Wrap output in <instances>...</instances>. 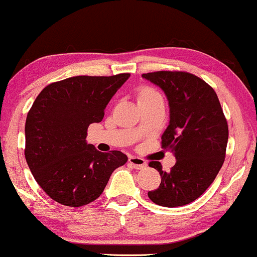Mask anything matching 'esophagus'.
Returning a JSON list of instances; mask_svg holds the SVG:
<instances>
[{
    "mask_svg": "<svg viewBox=\"0 0 257 257\" xmlns=\"http://www.w3.org/2000/svg\"><path fill=\"white\" fill-rule=\"evenodd\" d=\"M129 165L132 166V168L137 169V170H141V169H145L147 166V163L146 160H144L140 157H129V160H128Z\"/></svg>",
    "mask_w": 257,
    "mask_h": 257,
    "instance_id": "34e87169",
    "label": "esophagus"
}]
</instances>
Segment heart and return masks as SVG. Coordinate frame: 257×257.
<instances>
[{"mask_svg": "<svg viewBox=\"0 0 257 257\" xmlns=\"http://www.w3.org/2000/svg\"><path fill=\"white\" fill-rule=\"evenodd\" d=\"M157 95H160V93L156 89L151 88V87H145L144 89H141L140 94H139V99L142 98H150V97H157Z\"/></svg>", "mask_w": 257, "mask_h": 257, "instance_id": "1", "label": "heart"}]
</instances>
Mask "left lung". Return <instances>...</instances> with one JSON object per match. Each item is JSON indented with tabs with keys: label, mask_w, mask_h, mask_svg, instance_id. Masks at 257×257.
Here are the masks:
<instances>
[{
	"label": "left lung",
	"mask_w": 257,
	"mask_h": 257,
	"mask_svg": "<svg viewBox=\"0 0 257 257\" xmlns=\"http://www.w3.org/2000/svg\"><path fill=\"white\" fill-rule=\"evenodd\" d=\"M142 78L159 86L168 97L170 123L162 148L177 159L168 172L159 162L150 163L162 182L148 191V197L163 207L188 205L205 193L224 164L227 120L215 91L199 76L162 70L142 74Z\"/></svg>",
	"instance_id": "obj_1"
}]
</instances>
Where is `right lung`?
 <instances>
[{
	"label": "right lung",
	"instance_id": "add662e5",
	"mask_svg": "<svg viewBox=\"0 0 257 257\" xmlns=\"http://www.w3.org/2000/svg\"><path fill=\"white\" fill-rule=\"evenodd\" d=\"M131 74L80 75L43 88L27 113L25 158L37 183L61 205L81 207L98 199L113 170L128 157L103 153L86 142L91 123L104 111Z\"/></svg>",
	"mask_w": 257,
	"mask_h": 257
}]
</instances>
